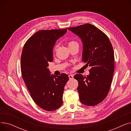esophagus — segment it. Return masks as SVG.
Returning a JSON list of instances; mask_svg holds the SVG:
<instances>
[{"instance_id": "esophagus-1", "label": "esophagus", "mask_w": 131, "mask_h": 131, "mask_svg": "<svg viewBox=\"0 0 131 131\" xmlns=\"http://www.w3.org/2000/svg\"><path fill=\"white\" fill-rule=\"evenodd\" d=\"M68 78H69V79H70V80H72V79H73V78H74V76H73V75H72V74H71V75H68Z\"/></svg>"}]
</instances>
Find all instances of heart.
Masks as SVG:
<instances>
[{"mask_svg": "<svg viewBox=\"0 0 131 131\" xmlns=\"http://www.w3.org/2000/svg\"><path fill=\"white\" fill-rule=\"evenodd\" d=\"M77 43L76 42H75V41H70V42H69V45H72V44H74V43ZM57 46H56V47H55V50H56V49H57Z\"/></svg>", "mask_w": 131, "mask_h": 131, "instance_id": "obj_1", "label": "heart"}]
</instances>
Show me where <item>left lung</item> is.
Segmentation results:
<instances>
[{"instance_id":"obj_1","label":"left lung","mask_w":131,"mask_h":131,"mask_svg":"<svg viewBox=\"0 0 131 131\" xmlns=\"http://www.w3.org/2000/svg\"><path fill=\"white\" fill-rule=\"evenodd\" d=\"M68 29L83 43L82 61L89 66V75L77 74L78 90L82 104L93 106L104 100L109 91L114 71V53L108 37L95 26L86 23Z\"/></svg>"}]
</instances>
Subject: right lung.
I'll list each match as a JSON object with an SVG mask.
<instances>
[{
  "instance_id": "add662e5",
  "label": "right lung",
  "mask_w": 131,
  "mask_h": 131,
  "mask_svg": "<svg viewBox=\"0 0 131 131\" xmlns=\"http://www.w3.org/2000/svg\"><path fill=\"white\" fill-rule=\"evenodd\" d=\"M67 29L40 30L25 42L20 59L23 79L31 97L40 108L53 111L63 104L64 86L68 81L66 74L50 75L47 68L53 60V48Z\"/></svg>"
}]
</instances>
